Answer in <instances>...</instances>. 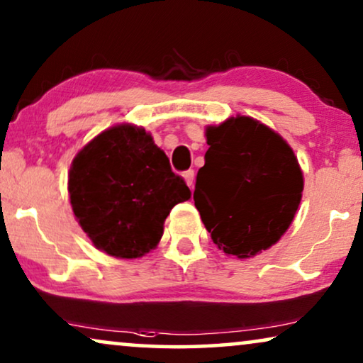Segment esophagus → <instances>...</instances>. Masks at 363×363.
<instances>
[{"mask_svg": "<svg viewBox=\"0 0 363 363\" xmlns=\"http://www.w3.org/2000/svg\"><path fill=\"white\" fill-rule=\"evenodd\" d=\"M182 177H184V181L187 182V186H189L191 189H194V171H192V169H189V171H186L184 174H182Z\"/></svg>", "mask_w": 363, "mask_h": 363, "instance_id": "esophagus-1", "label": "esophagus"}]
</instances>
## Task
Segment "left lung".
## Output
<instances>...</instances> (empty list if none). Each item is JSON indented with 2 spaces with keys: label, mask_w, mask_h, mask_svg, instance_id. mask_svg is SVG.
Segmentation results:
<instances>
[{
  "label": "left lung",
  "mask_w": 363,
  "mask_h": 363,
  "mask_svg": "<svg viewBox=\"0 0 363 363\" xmlns=\"http://www.w3.org/2000/svg\"><path fill=\"white\" fill-rule=\"evenodd\" d=\"M206 138L194 204L217 247L254 257L292 224L303 191L301 166L277 133L249 116L209 125Z\"/></svg>",
  "instance_id": "1"
}]
</instances>
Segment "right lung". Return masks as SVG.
<instances>
[{
	"label": "right lung",
	"instance_id": "right-lung-1",
	"mask_svg": "<svg viewBox=\"0 0 363 363\" xmlns=\"http://www.w3.org/2000/svg\"><path fill=\"white\" fill-rule=\"evenodd\" d=\"M67 191L93 244L121 259L156 247L169 212L191 197L151 134L133 124L106 129L76 154Z\"/></svg>",
	"mask_w": 363,
	"mask_h": 363
}]
</instances>
